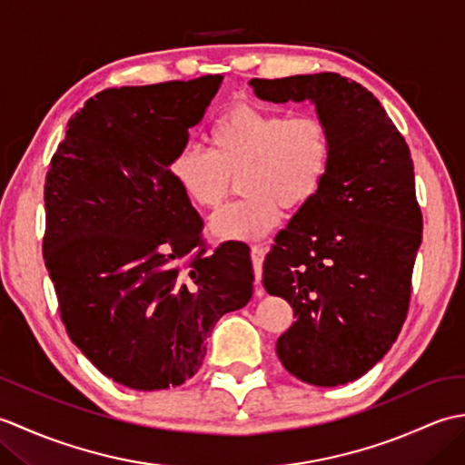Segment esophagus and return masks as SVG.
I'll list each match as a JSON object with an SVG mask.
<instances>
[{
  "mask_svg": "<svg viewBox=\"0 0 465 465\" xmlns=\"http://www.w3.org/2000/svg\"><path fill=\"white\" fill-rule=\"evenodd\" d=\"M265 258V248L263 245H253L252 248V263H253V273H255V285H260L262 282V263ZM258 295H263L262 290L255 292Z\"/></svg>",
  "mask_w": 465,
  "mask_h": 465,
  "instance_id": "esophagus-1",
  "label": "esophagus"
}]
</instances>
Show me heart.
Listing matches in <instances>:
<instances>
[{"label":"heart","instance_id":"1","mask_svg":"<svg viewBox=\"0 0 465 465\" xmlns=\"http://www.w3.org/2000/svg\"><path fill=\"white\" fill-rule=\"evenodd\" d=\"M212 150H177L167 172L187 202L215 210L240 177L238 203L223 207L210 223L222 242H252L272 232L282 210L313 202L331 162V135L318 115L285 117L253 104H235L210 132Z\"/></svg>","mask_w":465,"mask_h":465}]
</instances>
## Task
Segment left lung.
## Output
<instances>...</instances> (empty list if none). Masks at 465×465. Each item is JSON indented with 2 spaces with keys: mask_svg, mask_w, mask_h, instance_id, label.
Listing matches in <instances>:
<instances>
[{
  "mask_svg": "<svg viewBox=\"0 0 465 465\" xmlns=\"http://www.w3.org/2000/svg\"><path fill=\"white\" fill-rule=\"evenodd\" d=\"M263 102L315 105L331 135L318 195L263 262V288L293 308L275 351L295 378L333 388L390 351L406 320L421 212L408 143L371 92L340 74L252 80Z\"/></svg>",
  "mask_w": 465,
  "mask_h": 465,
  "instance_id": "obj_1",
  "label": "left lung"
}]
</instances>
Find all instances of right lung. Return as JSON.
I'll list each match as a JSON object with an SVG mask.
<instances>
[{"instance_id":"add662e5","label":"right lung","mask_w":465,"mask_h":465,"mask_svg":"<svg viewBox=\"0 0 465 465\" xmlns=\"http://www.w3.org/2000/svg\"><path fill=\"white\" fill-rule=\"evenodd\" d=\"M222 80L104 90L67 122L49 163L44 258L67 335L137 391L190 380L217 320L253 293L248 248L205 255L202 217L167 172Z\"/></svg>"}]
</instances>
